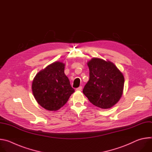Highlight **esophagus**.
<instances>
[{
  "label": "esophagus",
  "instance_id": "1",
  "mask_svg": "<svg viewBox=\"0 0 152 152\" xmlns=\"http://www.w3.org/2000/svg\"><path fill=\"white\" fill-rule=\"evenodd\" d=\"M82 87L81 86H80L79 87H78V88H77L76 89V91H81V90H82Z\"/></svg>",
  "mask_w": 152,
  "mask_h": 152
}]
</instances>
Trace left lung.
Listing matches in <instances>:
<instances>
[{"mask_svg": "<svg viewBox=\"0 0 152 152\" xmlns=\"http://www.w3.org/2000/svg\"><path fill=\"white\" fill-rule=\"evenodd\" d=\"M90 79L83 93L89 101L102 109L115 105L123 94L124 78L123 73L110 61L93 58L87 62Z\"/></svg>", "mask_w": 152, "mask_h": 152, "instance_id": "left-lung-1", "label": "left lung"}]
</instances>
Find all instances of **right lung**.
Here are the masks:
<instances>
[{
    "label": "right lung",
    "instance_id": "obj_1",
    "mask_svg": "<svg viewBox=\"0 0 152 152\" xmlns=\"http://www.w3.org/2000/svg\"><path fill=\"white\" fill-rule=\"evenodd\" d=\"M64 68L65 64L55 62L39 72L33 80V95L38 103L48 111L59 110L75 92Z\"/></svg>",
    "mask_w": 152,
    "mask_h": 152
}]
</instances>
